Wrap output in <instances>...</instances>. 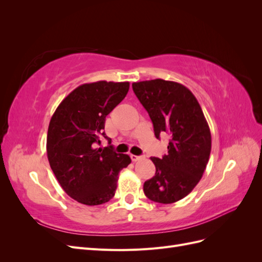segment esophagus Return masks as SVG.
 <instances>
[{
    "mask_svg": "<svg viewBox=\"0 0 262 262\" xmlns=\"http://www.w3.org/2000/svg\"><path fill=\"white\" fill-rule=\"evenodd\" d=\"M130 157H131V160L133 162H137V161H139V160H141V158H142L141 156H137V155H133V154H131Z\"/></svg>",
    "mask_w": 262,
    "mask_h": 262,
    "instance_id": "34e87169",
    "label": "esophagus"
}]
</instances>
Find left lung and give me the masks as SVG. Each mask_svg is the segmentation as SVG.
Listing matches in <instances>:
<instances>
[{"label":"left lung","instance_id":"left-lung-1","mask_svg":"<svg viewBox=\"0 0 262 262\" xmlns=\"http://www.w3.org/2000/svg\"><path fill=\"white\" fill-rule=\"evenodd\" d=\"M132 89L149 115L155 137L171 138L167 155L150 157L156 172L144 182V193L154 202H177L192 191L207 168L212 143L207 119L182 84L156 78L133 83Z\"/></svg>","mask_w":262,"mask_h":262}]
</instances>
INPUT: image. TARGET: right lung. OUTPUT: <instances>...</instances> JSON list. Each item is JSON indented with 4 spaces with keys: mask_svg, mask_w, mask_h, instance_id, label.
Instances as JSON below:
<instances>
[{
    "mask_svg": "<svg viewBox=\"0 0 262 262\" xmlns=\"http://www.w3.org/2000/svg\"><path fill=\"white\" fill-rule=\"evenodd\" d=\"M129 82L82 84L61 101L51 117L47 136L50 167L66 193L86 205L113 199L119 172L131 163L113 146L96 148L105 138L108 114L123 100Z\"/></svg>",
    "mask_w": 262,
    "mask_h": 262,
    "instance_id": "add662e5",
    "label": "right lung"
}]
</instances>
